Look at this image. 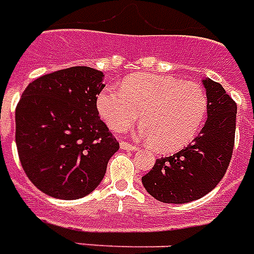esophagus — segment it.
<instances>
[{
	"mask_svg": "<svg viewBox=\"0 0 254 254\" xmlns=\"http://www.w3.org/2000/svg\"><path fill=\"white\" fill-rule=\"evenodd\" d=\"M120 147H121V149H127V151H137L138 149L136 145H132V144L127 143V141H121Z\"/></svg>",
	"mask_w": 254,
	"mask_h": 254,
	"instance_id": "34e87169",
	"label": "esophagus"
}]
</instances>
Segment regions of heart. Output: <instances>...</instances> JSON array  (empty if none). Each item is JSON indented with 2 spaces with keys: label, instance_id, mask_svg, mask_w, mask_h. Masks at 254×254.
Wrapping results in <instances>:
<instances>
[{
  "label": "heart",
  "instance_id": "b5f03b06",
  "mask_svg": "<svg viewBox=\"0 0 254 254\" xmlns=\"http://www.w3.org/2000/svg\"><path fill=\"white\" fill-rule=\"evenodd\" d=\"M102 120L113 130H124L138 120L144 124L134 136L152 143L159 152L187 147L201 129L208 99L201 85L173 76L136 73L122 83V89L106 87L96 98Z\"/></svg>",
  "mask_w": 254,
  "mask_h": 254
}]
</instances>
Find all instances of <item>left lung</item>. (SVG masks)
<instances>
[{
    "instance_id": "obj_1",
    "label": "left lung",
    "mask_w": 254,
    "mask_h": 254,
    "mask_svg": "<svg viewBox=\"0 0 254 254\" xmlns=\"http://www.w3.org/2000/svg\"><path fill=\"white\" fill-rule=\"evenodd\" d=\"M208 99L207 121L190 145L180 152L156 159L143 187L156 200L184 204L201 198L223 178L233 155L237 105L224 88L202 78Z\"/></svg>"
}]
</instances>
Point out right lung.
<instances>
[{
    "label": "right lung",
    "mask_w": 254,
    "mask_h": 254,
    "mask_svg": "<svg viewBox=\"0 0 254 254\" xmlns=\"http://www.w3.org/2000/svg\"><path fill=\"white\" fill-rule=\"evenodd\" d=\"M105 74L89 66L49 73L28 84L16 107V145L39 190L76 200L95 190L120 144L99 118Z\"/></svg>",
    "instance_id": "right-lung-1"
}]
</instances>
